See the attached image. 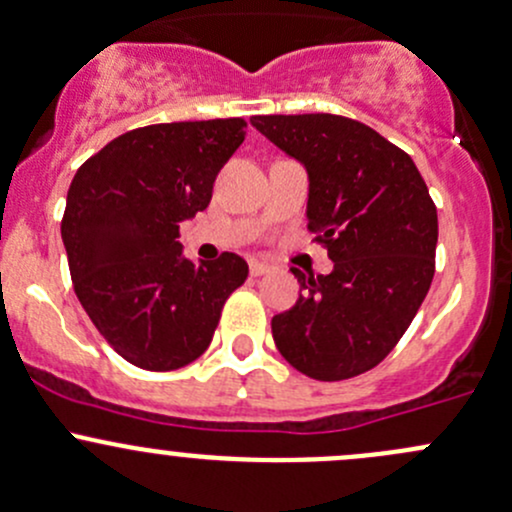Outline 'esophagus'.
Returning a JSON list of instances; mask_svg holds the SVG:
<instances>
[{
    "label": "esophagus",
    "instance_id": "1",
    "mask_svg": "<svg viewBox=\"0 0 512 512\" xmlns=\"http://www.w3.org/2000/svg\"><path fill=\"white\" fill-rule=\"evenodd\" d=\"M273 266H268V263H261V261H251V276H266V273H271Z\"/></svg>",
    "mask_w": 512,
    "mask_h": 512
}]
</instances>
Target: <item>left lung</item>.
I'll list each match as a JSON object with an SVG mask.
<instances>
[{
  "instance_id": "left-lung-1",
  "label": "left lung",
  "mask_w": 512,
  "mask_h": 512,
  "mask_svg": "<svg viewBox=\"0 0 512 512\" xmlns=\"http://www.w3.org/2000/svg\"><path fill=\"white\" fill-rule=\"evenodd\" d=\"M251 124L305 163L307 229L334 261L302 276L300 298L273 317V342L315 381L371 371L415 320L434 278L437 207L403 148L339 114H266Z\"/></svg>"
}]
</instances>
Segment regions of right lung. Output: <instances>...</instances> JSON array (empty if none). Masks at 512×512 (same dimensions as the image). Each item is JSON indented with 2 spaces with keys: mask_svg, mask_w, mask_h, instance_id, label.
Returning <instances> with one entry per match:
<instances>
[{
  "mask_svg": "<svg viewBox=\"0 0 512 512\" xmlns=\"http://www.w3.org/2000/svg\"><path fill=\"white\" fill-rule=\"evenodd\" d=\"M241 117L131 129L75 173L60 234L75 295L129 364L175 371L205 354L224 302L249 276L241 256H180V222L207 210L244 141Z\"/></svg>",
  "mask_w": 512,
  "mask_h": 512,
  "instance_id": "1",
  "label": "right lung"
}]
</instances>
